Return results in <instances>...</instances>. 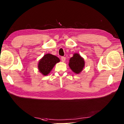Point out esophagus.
Here are the masks:
<instances>
[{"instance_id": "1", "label": "esophagus", "mask_w": 124, "mask_h": 124, "mask_svg": "<svg viewBox=\"0 0 124 124\" xmlns=\"http://www.w3.org/2000/svg\"><path fill=\"white\" fill-rule=\"evenodd\" d=\"M65 59H66V58H65V57H64V56L61 57V61L62 62H65Z\"/></svg>"}]
</instances>
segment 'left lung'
Returning a JSON list of instances; mask_svg holds the SVG:
<instances>
[{"label": "left lung", "mask_w": 124, "mask_h": 124, "mask_svg": "<svg viewBox=\"0 0 124 124\" xmlns=\"http://www.w3.org/2000/svg\"><path fill=\"white\" fill-rule=\"evenodd\" d=\"M69 66L73 72L79 74L81 72L85 66V61L83 57L78 53H75L70 58Z\"/></svg>", "instance_id": "obj_1"}]
</instances>
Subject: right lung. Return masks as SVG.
Here are the masks:
<instances>
[{
    "mask_svg": "<svg viewBox=\"0 0 124 124\" xmlns=\"http://www.w3.org/2000/svg\"><path fill=\"white\" fill-rule=\"evenodd\" d=\"M60 61L57 56L51 54H47L40 60L38 63L39 72L44 76H46L51 71L54 65Z\"/></svg>",
    "mask_w": 124,
    "mask_h": 124,
    "instance_id": "1",
    "label": "right lung"
}]
</instances>
